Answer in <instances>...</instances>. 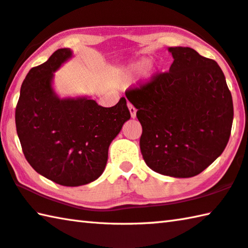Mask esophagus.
Returning <instances> with one entry per match:
<instances>
[{
	"label": "esophagus",
	"instance_id": "obj_1",
	"mask_svg": "<svg viewBox=\"0 0 248 248\" xmlns=\"http://www.w3.org/2000/svg\"><path fill=\"white\" fill-rule=\"evenodd\" d=\"M128 107H129L130 114H131L132 118H136V116H137V109H136V107H134L132 104H130V103H128Z\"/></svg>",
	"mask_w": 248,
	"mask_h": 248
}]
</instances>
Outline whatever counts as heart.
I'll return each instance as SVG.
<instances>
[{"mask_svg":"<svg viewBox=\"0 0 248 248\" xmlns=\"http://www.w3.org/2000/svg\"><path fill=\"white\" fill-rule=\"evenodd\" d=\"M145 65H146V61L139 62L136 65H133L131 68H130L129 73H136V71H138V70H141L144 68V67H145Z\"/></svg>","mask_w":248,"mask_h":248,"instance_id":"1","label":"heart"}]
</instances>
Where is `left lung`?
Listing matches in <instances>:
<instances>
[{"label": "left lung", "instance_id": "left-lung-1", "mask_svg": "<svg viewBox=\"0 0 248 248\" xmlns=\"http://www.w3.org/2000/svg\"><path fill=\"white\" fill-rule=\"evenodd\" d=\"M173 62L125 96L142 125L140 148L155 172L174 178L201 173L222 154L231 134L233 102L214 60L191 47H169Z\"/></svg>", "mask_w": 248, "mask_h": 248}]
</instances>
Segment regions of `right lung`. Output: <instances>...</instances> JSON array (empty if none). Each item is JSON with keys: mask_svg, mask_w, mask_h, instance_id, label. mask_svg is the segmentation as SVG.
<instances>
[{"mask_svg": "<svg viewBox=\"0 0 248 248\" xmlns=\"http://www.w3.org/2000/svg\"><path fill=\"white\" fill-rule=\"evenodd\" d=\"M73 56L54 52L31 68L21 84L15 121L26 159L38 173L64 186H84L103 173L108 147L130 119L127 101L103 107L89 97L60 98L54 73Z\"/></svg>", "mask_w": 248, "mask_h": 248, "instance_id": "right-lung-1", "label": "right lung"}]
</instances>
